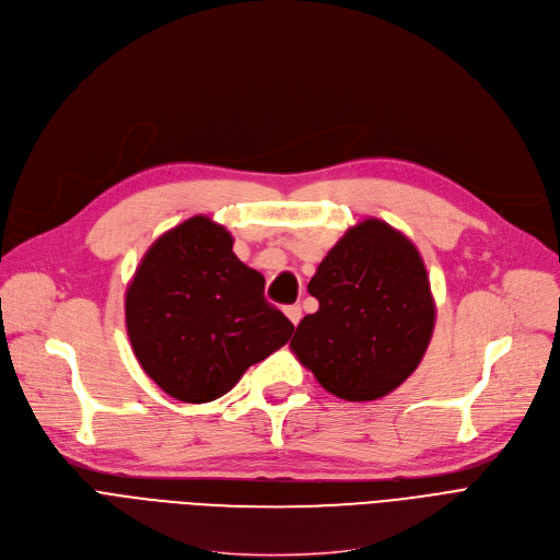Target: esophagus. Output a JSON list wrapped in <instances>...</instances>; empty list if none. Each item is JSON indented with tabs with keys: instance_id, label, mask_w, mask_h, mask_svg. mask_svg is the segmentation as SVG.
I'll return each mask as SVG.
<instances>
[{
	"instance_id": "esophagus-1",
	"label": "esophagus",
	"mask_w": 560,
	"mask_h": 560,
	"mask_svg": "<svg viewBox=\"0 0 560 560\" xmlns=\"http://www.w3.org/2000/svg\"><path fill=\"white\" fill-rule=\"evenodd\" d=\"M283 313H285V317L296 326L300 324V319H302V306H296V304H290V306H285L283 308Z\"/></svg>"
}]
</instances>
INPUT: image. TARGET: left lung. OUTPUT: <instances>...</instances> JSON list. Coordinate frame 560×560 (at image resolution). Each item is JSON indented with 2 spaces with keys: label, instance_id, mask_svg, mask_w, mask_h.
I'll use <instances>...</instances> for the list:
<instances>
[{
  "label": "left lung",
  "instance_id": "left-lung-1",
  "mask_svg": "<svg viewBox=\"0 0 560 560\" xmlns=\"http://www.w3.org/2000/svg\"><path fill=\"white\" fill-rule=\"evenodd\" d=\"M308 292L319 302L290 342L317 383L345 400H376L402 385L425 355L434 300L415 243L366 218L324 256Z\"/></svg>",
  "mask_w": 560,
  "mask_h": 560
}]
</instances>
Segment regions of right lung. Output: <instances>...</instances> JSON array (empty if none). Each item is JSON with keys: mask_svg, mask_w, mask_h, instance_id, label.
<instances>
[{"mask_svg": "<svg viewBox=\"0 0 560 560\" xmlns=\"http://www.w3.org/2000/svg\"><path fill=\"white\" fill-rule=\"evenodd\" d=\"M232 234L194 215L160 236L126 292V328L141 369L168 396L209 402L281 349L292 322L266 279L232 252Z\"/></svg>", "mask_w": 560, "mask_h": 560, "instance_id": "right-lung-1", "label": "right lung"}]
</instances>
